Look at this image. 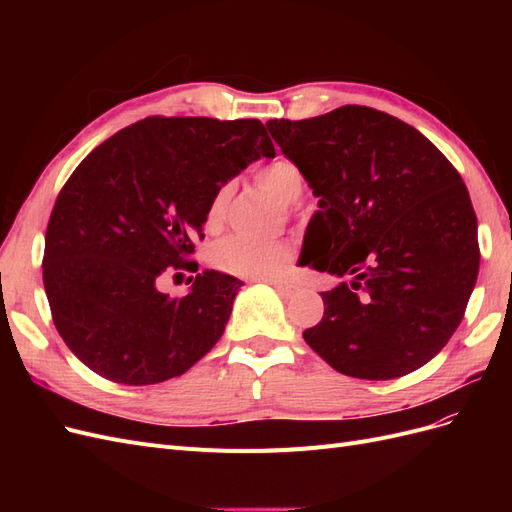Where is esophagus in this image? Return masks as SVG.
Instances as JSON below:
<instances>
[{
	"instance_id": "1",
	"label": "esophagus",
	"mask_w": 512,
	"mask_h": 512,
	"mask_svg": "<svg viewBox=\"0 0 512 512\" xmlns=\"http://www.w3.org/2000/svg\"><path fill=\"white\" fill-rule=\"evenodd\" d=\"M262 282L271 284L277 292L284 294V297H288V294H292V290H294V286H292L290 282H286V280H277V277H262Z\"/></svg>"
}]
</instances>
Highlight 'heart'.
<instances>
[{
  "instance_id": "heart-1",
  "label": "heart",
  "mask_w": 512,
  "mask_h": 512,
  "mask_svg": "<svg viewBox=\"0 0 512 512\" xmlns=\"http://www.w3.org/2000/svg\"><path fill=\"white\" fill-rule=\"evenodd\" d=\"M258 183L265 188L282 207L297 203L305 190L301 168L288 158H277L262 166L256 173ZM230 198V183L220 185L209 200L205 222L215 228L222 218ZM288 260V247L280 241H254L241 235H232L213 245L211 262L224 273L243 277H273L280 273Z\"/></svg>"
}]
</instances>
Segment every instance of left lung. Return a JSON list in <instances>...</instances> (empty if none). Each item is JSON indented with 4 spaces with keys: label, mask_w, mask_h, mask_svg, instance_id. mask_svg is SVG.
<instances>
[{
    "label": "left lung",
    "mask_w": 512,
    "mask_h": 512,
    "mask_svg": "<svg viewBox=\"0 0 512 512\" xmlns=\"http://www.w3.org/2000/svg\"><path fill=\"white\" fill-rule=\"evenodd\" d=\"M267 128L320 198L301 262L344 280L322 292L324 316L305 342L361 380L429 363L463 320L480 265L457 168L406 121L369 106Z\"/></svg>",
    "instance_id": "8db88e82"
}]
</instances>
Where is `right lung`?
Instances as JSON below:
<instances>
[{
  "instance_id": "obj_1",
  "label": "right lung",
  "mask_w": 512,
  "mask_h": 512,
  "mask_svg": "<svg viewBox=\"0 0 512 512\" xmlns=\"http://www.w3.org/2000/svg\"><path fill=\"white\" fill-rule=\"evenodd\" d=\"M260 156L275 147L258 119L153 115L76 166L42 258L55 329L76 359L106 380L145 386L181 376L218 344L243 282L198 273L196 243L215 190ZM170 270L197 273L190 295L155 288Z\"/></svg>"
}]
</instances>
